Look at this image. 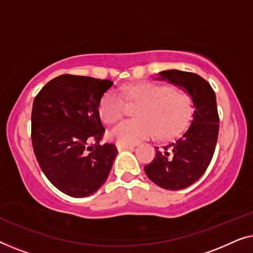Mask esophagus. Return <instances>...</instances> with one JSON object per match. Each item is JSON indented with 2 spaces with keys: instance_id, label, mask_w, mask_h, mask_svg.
<instances>
[{
  "instance_id": "esophagus-1",
  "label": "esophagus",
  "mask_w": 253,
  "mask_h": 253,
  "mask_svg": "<svg viewBox=\"0 0 253 253\" xmlns=\"http://www.w3.org/2000/svg\"><path fill=\"white\" fill-rule=\"evenodd\" d=\"M116 147L119 151H123V150H131V148L134 147V145H129V144H121L117 143Z\"/></svg>"
}]
</instances>
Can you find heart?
Here are the masks:
<instances>
[{
  "mask_svg": "<svg viewBox=\"0 0 253 253\" xmlns=\"http://www.w3.org/2000/svg\"><path fill=\"white\" fill-rule=\"evenodd\" d=\"M122 93L129 102L140 103L136 120L121 122L109 132L112 139L133 145L157 132L161 139L178 136L189 126L195 105L183 89L155 82H139L124 86ZM126 113V100L116 89L106 92L100 100L99 114L106 123H115Z\"/></svg>",
  "mask_w": 253,
  "mask_h": 253,
  "instance_id": "heart-1",
  "label": "heart"
}]
</instances>
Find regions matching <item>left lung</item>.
Returning a JSON list of instances; mask_svg holds the SVG:
<instances>
[{
    "label": "left lung",
    "mask_w": 253,
    "mask_h": 253,
    "mask_svg": "<svg viewBox=\"0 0 253 253\" xmlns=\"http://www.w3.org/2000/svg\"><path fill=\"white\" fill-rule=\"evenodd\" d=\"M158 79L181 86L191 95L195 105L189 129L159 150L151 164L144 167L147 177L166 190H182L204 175L212 160L219 136V114L212 86L193 72L167 70Z\"/></svg>",
    "instance_id": "8db88e82"
}]
</instances>
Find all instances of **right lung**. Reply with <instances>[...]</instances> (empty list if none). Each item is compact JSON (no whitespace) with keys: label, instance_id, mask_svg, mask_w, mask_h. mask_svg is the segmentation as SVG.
I'll use <instances>...</instances> for the list:
<instances>
[{"label":"right lung","instance_id":"add662e5","mask_svg":"<svg viewBox=\"0 0 253 253\" xmlns=\"http://www.w3.org/2000/svg\"><path fill=\"white\" fill-rule=\"evenodd\" d=\"M112 86L108 79L61 75L34 98V154L46 177L65 195L82 198L94 193L119 153L114 144H100L105 127L99 103Z\"/></svg>","mask_w":253,"mask_h":253}]
</instances>
